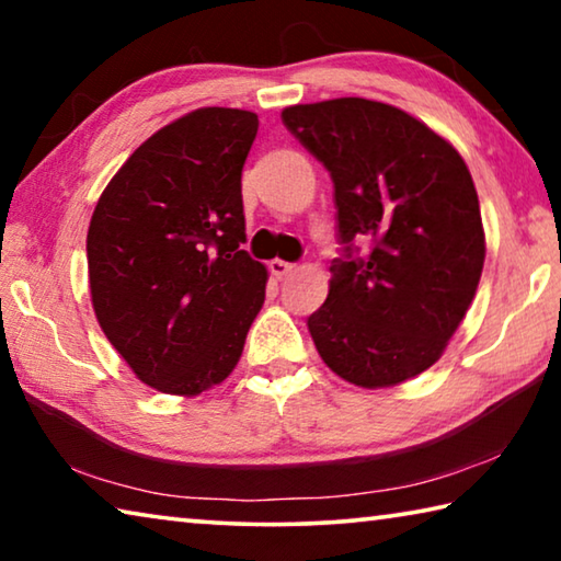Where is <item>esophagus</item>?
<instances>
[{
	"mask_svg": "<svg viewBox=\"0 0 561 561\" xmlns=\"http://www.w3.org/2000/svg\"><path fill=\"white\" fill-rule=\"evenodd\" d=\"M294 270H297V267H294V264H289V262H284V260H272L270 262V272L274 274V277H277V279H284V277H289V274L294 272Z\"/></svg>",
	"mask_w": 561,
	"mask_h": 561,
	"instance_id": "1",
	"label": "esophagus"
}]
</instances>
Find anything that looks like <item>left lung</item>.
<instances>
[{
	"label": "left lung",
	"instance_id": "obj_1",
	"mask_svg": "<svg viewBox=\"0 0 561 561\" xmlns=\"http://www.w3.org/2000/svg\"><path fill=\"white\" fill-rule=\"evenodd\" d=\"M282 121L334 180L346 257L309 317L319 356L344 381L388 388L431 368L468 314L485 264L480 203L462 156L391 103H297ZM368 236L366 259L350 242Z\"/></svg>",
	"mask_w": 561,
	"mask_h": 561
}]
</instances>
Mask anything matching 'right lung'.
<instances>
[{
    "label": "right lung",
    "instance_id": "add662e5",
    "mask_svg": "<svg viewBox=\"0 0 561 561\" xmlns=\"http://www.w3.org/2000/svg\"><path fill=\"white\" fill-rule=\"evenodd\" d=\"M257 128L242 108L185 113L133 150L91 215L93 311L156 391L190 398L222 383L264 304L267 267L240 250Z\"/></svg>",
    "mask_w": 561,
    "mask_h": 561
}]
</instances>
